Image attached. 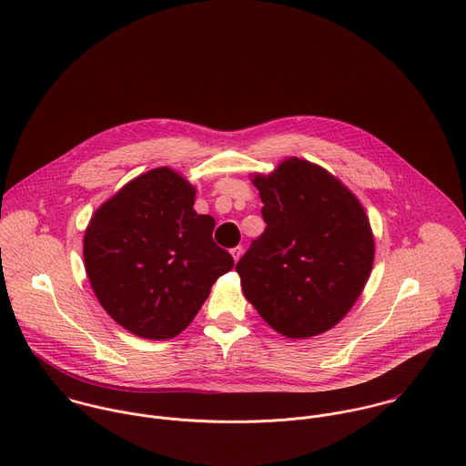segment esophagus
<instances>
[{"label": "esophagus", "instance_id": "34e87169", "mask_svg": "<svg viewBox=\"0 0 466 466\" xmlns=\"http://www.w3.org/2000/svg\"><path fill=\"white\" fill-rule=\"evenodd\" d=\"M230 254H232L234 261L238 263V261H239V258H241V254H243V247H234V248L230 250Z\"/></svg>", "mask_w": 466, "mask_h": 466}]
</instances>
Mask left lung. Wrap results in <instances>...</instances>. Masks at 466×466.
<instances>
[{"mask_svg": "<svg viewBox=\"0 0 466 466\" xmlns=\"http://www.w3.org/2000/svg\"><path fill=\"white\" fill-rule=\"evenodd\" d=\"M250 181L267 228L236 265L243 294L281 337L322 335L351 311L370 279V218L339 177L311 161L287 157Z\"/></svg>", "mask_w": 466, "mask_h": 466, "instance_id": "left-lung-1", "label": "left lung"}]
</instances>
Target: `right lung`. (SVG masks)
I'll return each mask as SVG.
<instances>
[{"label": "right lung", "mask_w": 466, "mask_h": 466, "mask_svg": "<svg viewBox=\"0 0 466 466\" xmlns=\"http://www.w3.org/2000/svg\"><path fill=\"white\" fill-rule=\"evenodd\" d=\"M196 187L168 167L126 183L91 216L84 267L104 311L146 340L185 331L232 256L212 239L216 221L194 210Z\"/></svg>", "instance_id": "add662e5"}]
</instances>
